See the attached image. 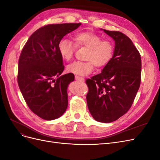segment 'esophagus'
I'll list each match as a JSON object with an SVG mask.
<instances>
[{
	"mask_svg": "<svg viewBox=\"0 0 160 160\" xmlns=\"http://www.w3.org/2000/svg\"><path fill=\"white\" fill-rule=\"evenodd\" d=\"M75 79L77 80V81H85V79L83 78V77H79V76H75Z\"/></svg>",
	"mask_w": 160,
	"mask_h": 160,
	"instance_id": "1",
	"label": "esophagus"
}]
</instances>
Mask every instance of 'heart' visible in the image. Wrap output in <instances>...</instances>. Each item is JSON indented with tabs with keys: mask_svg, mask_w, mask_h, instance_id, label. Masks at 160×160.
Listing matches in <instances>:
<instances>
[{
	"mask_svg": "<svg viewBox=\"0 0 160 160\" xmlns=\"http://www.w3.org/2000/svg\"><path fill=\"white\" fill-rule=\"evenodd\" d=\"M77 47L88 49L85 62L75 61L67 65V71L75 75L85 76L93 70L94 65L98 68L107 65L114 54V44L109 39H102L98 34L91 31H83L74 36ZM75 46L71 41L62 38L58 44V51L63 60L69 61L73 57Z\"/></svg>",
	"mask_w": 160,
	"mask_h": 160,
	"instance_id": "obj_1",
	"label": "heart"
}]
</instances>
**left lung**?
I'll list each match as a JSON object with an SVG mask.
<instances>
[{"instance_id":"1","label":"left lung","mask_w":160,"mask_h":160,"mask_svg":"<svg viewBox=\"0 0 160 160\" xmlns=\"http://www.w3.org/2000/svg\"><path fill=\"white\" fill-rule=\"evenodd\" d=\"M115 41L112 59L101 73L86 80L87 103L97 122L111 123L132 107L141 82V56L130 38L119 31L103 29Z\"/></svg>"}]
</instances>
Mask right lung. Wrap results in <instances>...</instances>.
<instances>
[{"label":"right lung","instance_id":"obj_1","mask_svg":"<svg viewBox=\"0 0 160 160\" xmlns=\"http://www.w3.org/2000/svg\"><path fill=\"white\" fill-rule=\"evenodd\" d=\"M81 25L63 23L42 27L32 34L21 51L17 77L19 89L28 108L43 119L59 118L68 106L67 89L75 76L72 73L61 75L64 65L58 44Z\"/></svg>","mask_w":160,"mask_h":160}]
</instances>
